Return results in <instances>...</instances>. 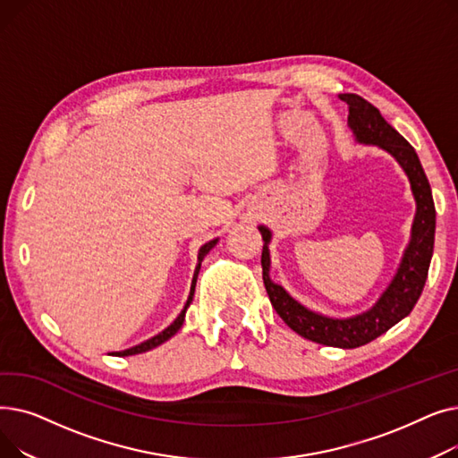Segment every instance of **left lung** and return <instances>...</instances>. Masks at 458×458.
Returning a JSON list of instances; mask_svg holds the SVG:
<instances>
[{
    "instance_id": "1",
    "label": "left lung",
    "mask_w": 458,
    "mask_h": 458,
    "mask_svg": "<svg viewBox=\"0 0 458 458\" xmlns=\"http://www.w3.org/2000/svg\"><path fill=\"white\" fill-rule=\"evenodd\" d=\"M340 98L349 106L347 124L360 144H371L380 150L388 152L404 171L411 182L412 195L416 200V215L408 242L397 273L386 290L382 292L378 301L362 314L352 318H328L301 304L287 293L284 287L271 280V252L269 243L273 233L267 226L259 225L258 230L263 237L261 250V269L263 284L269 295V301L284 323L295 330L302 338L321 345L354 349L366 345L378 338L380 334L390 330L401 319L411 314L416 306L435 249V230H437V209L432 202V192L428 180L416 150L397 130H394L380 111L358 94H340Z\"/></svg>"
}]
</instances>
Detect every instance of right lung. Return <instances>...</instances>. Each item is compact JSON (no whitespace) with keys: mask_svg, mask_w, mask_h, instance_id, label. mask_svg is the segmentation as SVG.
I'll return each instance as SVG.
<instances>
[{"mask_svg":"<svg viewBox=\"0 0 458 458\" xmlns=\"http://www.w3.org/2000/svg\"><path fill=\"white\" fill-rule=\"evenodd\" d=\"M216 242H219V239H211V242H208L206 245H202L200 250H199V266H197V269H195V276H192V282H191V292H189V297H187V302H185L183 310L180 311V316H178L171 325H168L163 332H159L157 335H154V338H150V340H147V342H142V344H139V345H135V347H131V349L111 352V354H116V356L140 354V352H147V351H150V349H156L157 345H161V344H165L166 340L173 338V335L182 328V325H183V321H185V311H187L189 304L192 302V295H195V285H197V276H199V271H200V263H202V259L206 258V254L216 245Z\"/></svg>","mask_w":458,"mask_h":458,"instance_id":"add662e5","label":"right lung"}]
</instances>
